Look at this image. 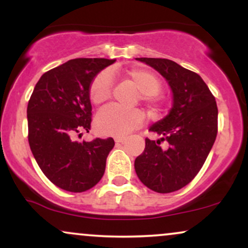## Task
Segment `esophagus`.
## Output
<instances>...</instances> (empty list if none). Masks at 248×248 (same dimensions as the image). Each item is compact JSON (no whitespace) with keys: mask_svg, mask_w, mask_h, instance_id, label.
<instances>
[{"mask_svg":"<svg viewBox=\"0 0 248 248\" xmlns=\"http://www.w3.org/2000/svg\"><path fill=\"white\" fill-rule=\"evenodd\" d=\"M114 141L116 143H124V142L126 141V138H124V136H115Z\"/></svg>","mask_w":248,"mask_h":248,"instance_id":"1","label":"esophagus"}]
</instances>
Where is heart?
I'll use <instances>...</instances> for the list:
<instances>
[{"mask_svg": "<svg viewBox=\"0 0 248 248\" xmlns=\"http://www.w3.org/2000/svg\"><path fill=\"white\" fill-rule=\"evenodd\" d=\"M124 78L130 80L140 92V99L150 107L158 106V96L161 84L158 78L150 71L133 67L124 71ZM113 86V75L105 70L98 73L91 81L88 88L92 104H105L110 98ZM143 121V114L139 109H124L118 106H107L98 113L95 118V128L102 135L124 136L136 129Z\"/></svg>", "mask_w": 248, "mask_h": 248, "instance_id": "obj_1", "label": "heart"}]
</instances>
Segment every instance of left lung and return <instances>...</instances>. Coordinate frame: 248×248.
I'll list each match as a JSON object with an SVG mask.
<instances>
[{"label": "left lung", "mask_w": 248, "mask_h": 248, "mask_svg": "<svg viewBox=\"0 0 248 248\" xmlns=\"http://www.w3.org/2000/svg\"><path fill=\"white\" fill-rule=\"evenodd\" d=\"M157 71L172 92L169 114L150 126L160 140L146 139L135 158V171L147 187L158 193L177 191L189 184L203 167L215 143L218 108L201 76L164 58H136ZM162 140L167 147L162 148Z\"/></svg>", "instance_id": "obj_1"}]
</instances>
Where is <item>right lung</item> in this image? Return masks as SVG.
Returning a JSON list of instances; mask_svg holds the SVG:
<instances>
[{"label":"right lung","mask_w":248,"mask_h":248,"mask_svg":"<svg viewBox=\"0 0 248 248\" xmlns=\"http://www.w3.org/2000/svg\"><path fill=\"white\" fill-rule=\"evenodd\" d=\"M115 59L77 58L47 71L39 78L28 104L29 144L44 175L55 186L82 192L100 181L112 138L78 142L91 129V81Z\"/></svg>","instance_id":"add662e5"}]
</instances>
